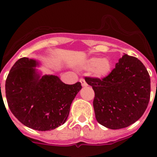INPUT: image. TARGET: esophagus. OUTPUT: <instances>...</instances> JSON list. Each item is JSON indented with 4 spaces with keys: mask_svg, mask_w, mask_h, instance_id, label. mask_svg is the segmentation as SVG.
<instances>
[{
    "mask_svg": "<svg viewBox=\"0 0 157 157\" xmlns=\"http://www.w3.org/2000/svg\"><path fill=\"white\" fill-rule=\"evenodd\" d=\"M80 83H81L82 86H87V83H86V82L85 81L84 79L81 78L80 80Z\"/></svg>",
    "mask_w": 157,
    "mask_h": 157,
    "instance_id": "obj_1",
    "label": "esophagus"
}]
</instances>
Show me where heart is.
Instances as JSON below:
<instances>
[{
  "label": "heart",
  "mask_w": 157,
  "mask_h": 157,
  "mask_svg": "<svg viewBox=\"0 0 157 157\" xmlns=\"http://www.w3.org/2000/svg\"><path fill=\"white\" fill-rule=\"evenodd\" d=\"M112 64L108 58H91L85 62L83 67L86 70L93 69V74L95 77L103 78L107 77L111 72Z\"/></svg>",
  "instance_id": "b5f03b06"
}]
</instances>
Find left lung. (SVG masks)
I'll return each instance as SVG.
<instances>
[{"label":"left lung","mask_w":157,"mask_h":157,"mask_svg":"<svg viewBox=\"0 0 157 157\" xmlns=\"http://www.w3.org/2000/svg\"><path fill=\"white\" fill-rule=\"evenodd\" d=\"M95 92L98 122L110 129L134 124L144 113L150 97V78L143 63L124 54L115 68L102 79L85 77Z\"/></svg>","instance_id":"1"}]
</instances>
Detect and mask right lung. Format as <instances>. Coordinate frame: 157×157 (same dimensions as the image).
Here are the masks:
<instances>
[{
    "label": "right lung",
    "mask_w": 157,
    "mask_h": 157,
    "mask_svg": "<svg viewBox=\"0 0 157 157\" xmlns=\"http://www.w3.org/2000/svg\"><path fill=\"white\" fill-rule=\"evenodd\" d=\"M39 62L22 58L11 67L5 83L6 97L11 112L26 127L51 131L64 124L80 82L69 85L58 76L41 77L36 67Z\"/></svg>",
    "instance_id": "1"
}]
</instances>
